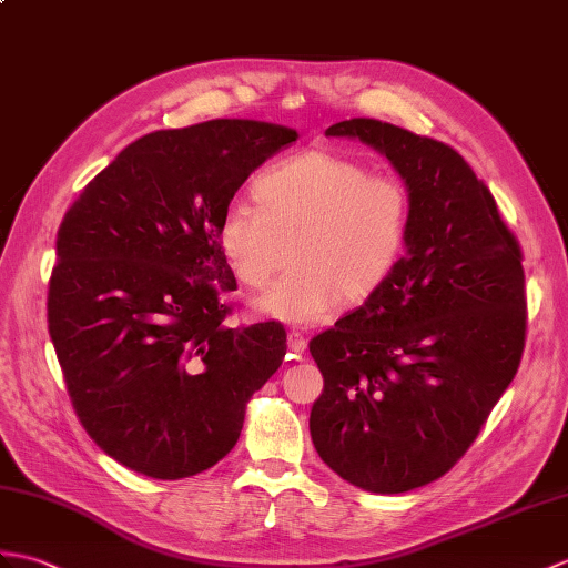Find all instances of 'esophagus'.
Segmentation results:
<instances>
[{"instance_id": "1", "label": "esophagus", "mask_w": 568, "mask_h": 568, "mask_svg": "<svg viewBox=\"0 0 568 568\" xmlns=\"http://www.w3.org/2000/svg\"><path fill=\"white\" fill-rule=\"evenodd\" d=\"M287 348H290V355H295V358H300V355L305 353L307 341L302 336V332H297V328H290L287 332Z\"/></svg>"}]
</instances>
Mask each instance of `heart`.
<instances>
[{
	"mask_svg": "<svg viewBox=\"0 0 568 568\" xmlns=\"http://www.w3.org/2000/svg\"><path fill=\"white\" fill-rule=\"evenodd\" d=\"M254 197L224 207L220 244L248 290L266 287L293 258L285 278L258 300L263 314L283 322L312 324L341 302L373 300L412 240V189L328 150L273 164L256 179Z\"/></svg>",
	"mask_w": 568,
	"mask_h": 568,
	"instance_id": "heart-1",
	"label": "heart"
}]
</instances>
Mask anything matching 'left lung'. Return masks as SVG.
Here are the masks:
<instances>
[{
    "label": "left lung",
    "instance_id": "left-lung-1",
    "mask_svg": "<svg viewBox=\"0 0 568 568\" xmlns=\"http://www.w3.org/2000/svg\"><path fill=\"white\" fill-rule=\"evenodd\" d=\"M326 135L387 156L412 189L414 227L389 283L310 341L324 377L310 433L341 479L404 494L455 467L518 373L523 252L450 144L375 118L341 121Z\"/></svg>",
    "mask_w": 568,
    "mask_h": 568
}]
</instances>
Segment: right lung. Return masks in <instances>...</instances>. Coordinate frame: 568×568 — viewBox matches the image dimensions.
Returning a JSON list of instances; mask_svg holds the SVG:
<instances>
[{
    "label": "right lung",
    "mask_w": 568,
    "mask_h": 568,
    "mask_svg": "<svg viewBox=\"0 0 568 568\" xmlns=\"http://www.w3.org/2000/svg\"><path fill=\"white\" fill-rule=\"evenodd\" d=\"M217 118L156 130L91 179L58 230L48 332L79 424L152 479L217 465L285 358L278 322L230 328L220 220L254 169L295 142Z\"/></svg>",
    "instance_id": "add662e5"
}]
</instances>
